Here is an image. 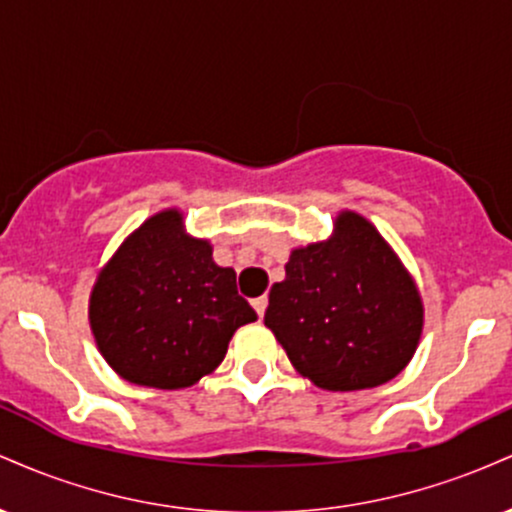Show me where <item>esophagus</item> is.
Wrapping results in <instances>:
<instances>
[{
    "label": "esophagus",
    "mask_w": 512,
    "mask_h": 512,
    "mask_svg": "<svg viewBox=\"0 0 512 512\" xmlns=\"http://www.w3.org/2000/svg\"><path fill=\"white\" fill-rule=\"evenodd\" d=\"M267 296H260V298H255V301H252V308L257 310V315L260 317H264V310H267Z\"/></svg>",
    "instance_id": "esophagus-1"
}]
</instances>
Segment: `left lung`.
Here are the masks:
<instances>
[{"label":"left lung","instance_id":"left-lung-1","mask_svg":"<svg viewBox=\"0 0 512 512\" xmlns=\"http://www.w3.org/2000/svg\"><path fill=\"white\" fill-rule=\"evenodd\" d=\"M264 325L298 373L332 392L378 387L402 373L424 330V303L404 264L354 211L334 236L291 252Z\"/></svg>","mask_w":512,"mask_h":512}]
</instances>
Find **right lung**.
I'll return each instance as SVG.
<instances>
[{
	"label": "right lung",
	"instance_id": "right-lung-1",
	"mask_svg": "<svg viewBox=\"0 0 512 512\" xmlns=\"http://www.w3.org/2000/svg\"><path fill=\"white\" fill-rule=\"evenodd\" d=\"M108 366L134 385L180 390L223 361L233 332L257 320L207 240L182 231V214L146 219L98 274L88 303Z\"/></svg>",
	"mask_w": 512,
	"mask_h": 512
}]
</instances>
